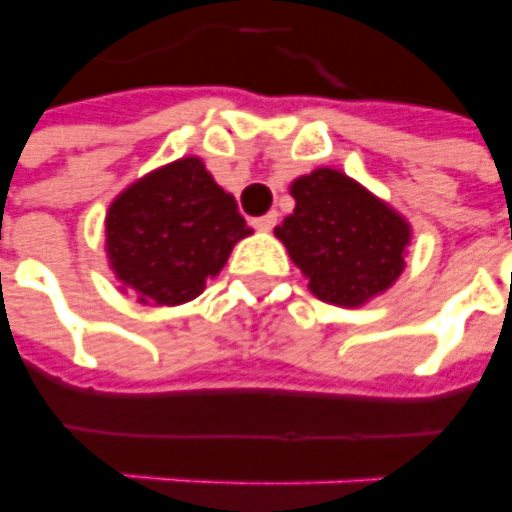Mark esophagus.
Here are the masks:
<instances>
[{"label":"esophagus","mask_w":512,"mask_h":512,"mask_svg":"<svg viewBox=\"0 0 512 512\" xmlns=\"http://www.w3.org/2000/svg\"><path fill=\"white\" fill-rule=\"evenodd\" d=\"M275 223H278V212H270V215L256 217V220H253V228H259V231H270V228H275Z\"/></svg>","instance_id":"34e87169"}]
</instances>
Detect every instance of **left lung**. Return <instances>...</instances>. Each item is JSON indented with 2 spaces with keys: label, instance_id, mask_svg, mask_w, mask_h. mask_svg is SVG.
<instances>
[{
  "label": "left lung",
  "instance_id": "obj_1",
  "mask_svg": "<svg viewBox=\"0 0 512 512\" xmlns=\"http://www.w3.org/2000/svg\"><path fill=\"white\" fill-rule=\"evenodd\" d=\"M289 192L295 212L275 226V237L320 300L364 306L400 278L411 226L386 201L333 168L311 170Z\"/></svg>",
  "mask_w": 512,
  "mask_h": 512
}]
</instances>
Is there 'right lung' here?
Listing matches in <instances>:
<instances>
[{
	"instance_id": "1",
	"label": "right lung",
	"mask_w": 512,
	"mask_h": 512,
	"mask_svg": "<svg viewBox=\"0 0 512 512\" xmlns=\"http://www.w3.org/2000/svg\"><path fill=\"white\" fill-rule=\"evenodd\" d=\"M250 228L198 157H181L129 184L107 209L115 278L146 306H179L204 292Z\"/></svg>"
}]
</instances>
